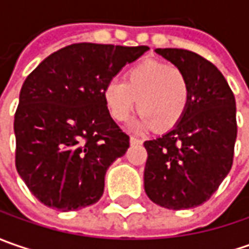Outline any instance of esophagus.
Wrapping results in <instances>:
<instances>
[{"label": "esophagus", "instance_id": "1", "mask_svg": "<svg viewBox=\"0 0 249 249\" xmlns=\"http://www.w3.org/2000/svg\"><path fill=\"white\" fill-rule=\"evenodd\" d=\"M142 141L140 139H136V137H130V144L131 145H139V144H141Z\"/></svg>", "mask_w": 249, "mask_h": 249}]
</instances>
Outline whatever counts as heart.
<instances>
[{
  "instance_id": "heart-1",
  "label": "heart",
  "mask_w": 249,
  "mask_h": 249,
  "mask_svg": "<svg viewBox=\"0 0 249 249\" xmlns=\"http://www.w3.org/2000/svg\"><path fill=\"white\" fill-rule=\"evenodd\" d=\"M109 115L116 122L129 119L136 107L140 118L133 127H149L163 133L173 129L186 113L190 101V83L176 66L158 61H144L124 74V83L112 80L102 91Z\"/></svg>"
}]
</instances>
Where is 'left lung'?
I'll return each mask as SVG.
<instances>
[{"label": "left lung", "mask_w": 249, "mask_h": 249, "mask_svg": "<svg viewBox=\"0 0 249 249\" xmlns=\"http://www.w3.org/2000/svg\"><path fill=\"white\" fill-rule=\"evenodd\" d=\"M186 74L190 101L183 119L162 137L144 142V190L172 211L204 204L229 175L237 139L235 100L225 76L196 53L157 48Z\"/></svg>", "instance_id": "left-lung-1"}]
</instances>
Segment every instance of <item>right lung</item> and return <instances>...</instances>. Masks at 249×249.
Returning <instances> with one entry per match:
<instances>
[{
	"mask_svg": "<svg viewBox=\"0 0 249 249\" xmlns=\"http://www.w3.org/2000/svg\"><path fill=\"white\" fill-rule=\"evenodd\" d=\"M148 50L72 44L26 77L15 113V163L41 204L69 212L100 201L108 167L129 148V136L110 118L102 91Z\"/></svg>",
	"mask_w": 249,
	"mask_h": 249,
	"instance_id": "add662e5",
	"label": "right lung"
}]
</instances>
